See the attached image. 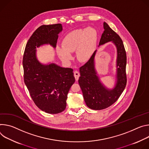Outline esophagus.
<instances>
[{"label":"esophagus","mask_w":149,"mask_h":149,"mask_svg":"<svg viewBox=\"0 0 149 149\" xmlns=\"http://www.w3.org/2000/svg\"><path fill=\"white\" fill-rule=\"evenodd\" d=\"M74 77H75L76 80L77 81L78 79H79V76H80V73H79V72L78 71H77V70L74 71Z\"/></svg>","instance_id":"esophagus-1"}]
</instances>
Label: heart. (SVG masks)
Segmentation results:
<instances>
[{
	"label": "heart",
	"instance_id": "obj_1",
	"mask_svg": "<svg viewBox=\"0 0 149 149\" xmlns=\"http://www.w3.org/2000/svg\"><path fill=\"white\" fill-rule=\"evenodd\" d=\"M97 37L96 29L92 27L74 30L64 37L61 47H57L58 55L63 61L69 63L73 59L71 53L76 49L77 59L82 62L87 61L92 55Z\"/></svg>",
	"mask_w": 149,
	"mask_h": 149
}]
</instances>
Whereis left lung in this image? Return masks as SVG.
Returning <instances> with one entry per match:
<instances>
[{
	"label": "left lung",
	"instance_id": "left-lung-1",
	"mask_svg": "<svg viewBox=\"0 0 149 149\" xmlns=\"http://www.w3.org/2000/svg\"><path fill=\"white\" fill-rule=\"evenodd\" d=\"M104 29L99 47L112 41L117 47V81L115 87L112 89H107L97 76L94 63L96 50L88 61L79 69L80 76L78 82L84 100L86 105L94 110L104 109L114 104L124 91L127 84V56L123 42L106 22H104Z\"/></svg>",
	"mask_w": 149,
	"mask_h": 149
}]
</instances>
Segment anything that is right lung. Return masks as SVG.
<instances>
[{"label": "right lung", "instance_id": "right-lung-1", "mask_svg": "<svg viewBox=\"0 0 149 149\" xmlns=\"http://www.w3.org/2000/svg\"><path fill=\"white\" fill-rule=\"evenodd\" d=\"M62 30L61 24L38 28L28 40L23 56L25 84L37 107L48 113H58L65 109L68 94L75 78L71 68L40 63L36 48L44 44L56 48L58 34Z\"/></svg>", "mask_w": 149, "mask_h": 149}]
</instances>
